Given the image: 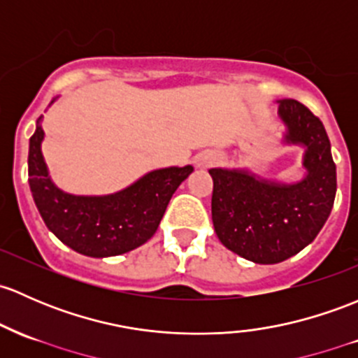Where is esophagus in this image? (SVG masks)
Returning <instances> with one entry per match:
<instances>
[{"label": "esophagus", "mask_w": 358, "mask_h": 358, "mask_svg": "<svg viewBox=\"0 0 358 358\" xmlns=\"http://www.w3.org/2000/svg\"><path fill=\"white\" fill-rule=\"evenodd\" d=\"M216 159H217V156H216V154H213V152H209V154H204V156H202V157H199V161H197V166H201V168H204V166H209V164L216 163Z\"/></svg>", "instance_id": "obj_1"}]
</instances>
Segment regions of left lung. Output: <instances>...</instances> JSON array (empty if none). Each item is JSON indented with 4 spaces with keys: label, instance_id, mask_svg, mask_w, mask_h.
Here are the masks:
<instances>
[{
    "label": "left lung",
    "instance_id": "left-lung-1",
    "mask_svg": "<svg viewBox=\"0 0 358 358\" xmlns=\"http://www.w3.org/2000/svg\"><path fill=\"white\" fill-rule=\"evenodd\" d=\"M281 145L302 148L295 182L266 178L250 168H210L213 224L228 250L255 264L299 254L328 221L336 195V166L324 125L295 99L278 101Z\"/></svg>",
    "mask_w": 358,
    "mask_h": 358
}]
</instances>
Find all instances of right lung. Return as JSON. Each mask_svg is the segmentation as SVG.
I'll return each mask as SVG.
<instances>
[{
	"label": "right lung",
	"instance_id": "add662e5",
	"mask_svg": "<svg viewBox=\"0 0 358 358\" xmlns=\"http://www.w3.org/2000/svg\"><path fill=\"white\" fill-rule=\"evenodd\" d=\"M55 101L56 97L51 104ZM43 141L39 116L29 141V185L36 208L56 238L87 257H113L148 242L159 227L169 199L194 171L190 164L152 169L113 194L75 195L52 182Z\"/></svg>",
	"mask_w": 358,
	"mask_h": 358
}]
</instances>
